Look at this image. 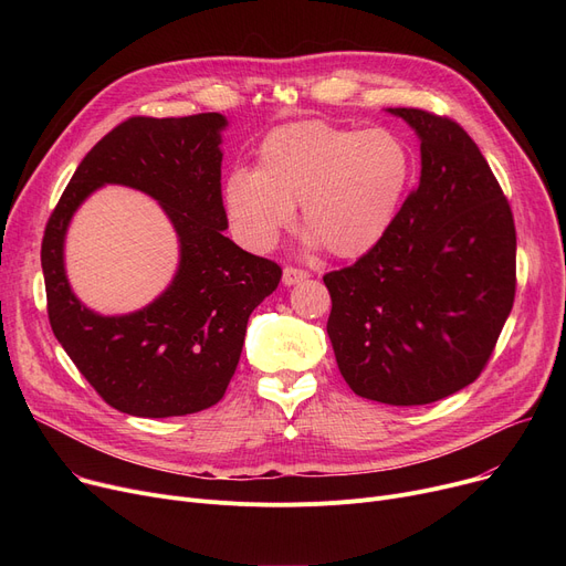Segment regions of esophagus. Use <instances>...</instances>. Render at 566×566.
<instances>
[{"label": "esophagus", "mask_w": 566, "mask_h": 566, "mask_svg": "<svg viewBox=\"0 0 566 566\" xmlns=\"http://www.w3.org/2000/svg\"><path fill=\"white\" fill-rule=\"evenodd\" d=\"M307 277H310V273H307V271H303V268H293V265H286V268H284V273H282V282H284L286 286L298 284V282L307 280Z\"/></svg>", "instance_id": "1"}]
</instances>
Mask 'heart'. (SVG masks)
Here are the masks:
<instances>
[{
	"label": "heart",
	"mask_w": 566,
	"mask_h": 566,
	"mask_svg": "<svg viewBox=\"0 0 566 566\" xmlns=\"http://www.w3.org/2000/svg\"><path fill=\"white\" fill-rule=\"evenodd\" d=\"M410 176L412 154L397 133L303 122L268 133L254 171L233 169L222 199L233 231L252 250L273 248L301 206L314 243L355 259L388 233Z\"/></svg>",
	"instance_id": "1"
}]
</instances>
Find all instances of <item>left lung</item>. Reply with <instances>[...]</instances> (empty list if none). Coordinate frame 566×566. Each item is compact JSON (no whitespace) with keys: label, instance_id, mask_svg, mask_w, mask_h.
I'll return each instance as SVG.
<instances>
[{"label":"left lung","instance_id":"left-lung-1","mask_svg":"<svg viewBox=\"0 0 566 566\" xmlns=\"http://www.w3.org/2000/svg\"><path fill=\"white\" fill-rule=\"evenodd\" d=\"M418 133L422 174L378 245L323 275L348 388L390 406L450 397L486 367L516 293L507 197L448 116L390 107Z\"/></svg>","mask_w":566,"mask_h":566}]
</instances>
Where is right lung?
Returning <instances> with one entry per match:
<instances>
[{
    "instance_id": "right-lung-1",
    "label": "right lung",
    "mask_w": 566,
    "mask_h": 566,
    "mask_svg": "<svg viewBox=\"0 0 566 566\" xmlns=\"http://www.w3.org/2000/svg\"><path fill=\"white\" fill-rule=\"evenodd\" d=\"M224 128L227 118L218 112L128 118L84 156L45 227L41 265L52 333L88 385L112 408L137 418H174L216 406L241 360L250 314L282 277L275 261L224 235ZM105 182L154 196L182 248L172 284L151 306L124 317L84 308L63 268L70 218Z\"/></svg>"
}]
</instances>
